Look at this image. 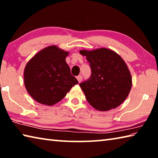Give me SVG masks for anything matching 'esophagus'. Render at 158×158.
<instances>
[{
  "label": "esophagus",
  "instance_id": "obj_1",
  "mask_svg": "<svg viewBox=\"0 0 158 158\" xmlns=\"http://www.w3.org/2000/svg\"><path fill=\"white\" fill-rule=\"evenodd\" d=\"M82 76L81 75H79L78 77H77V79L78 80V81H79V83H80V82H81V81H82Z\"/></svg>",
  "mask_w": 158,
  "mask_h": 158
}]
</instances>
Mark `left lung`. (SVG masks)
I'll use <instances>...</instances> for the list:
<instances>
[{
  "label": "left lung",
  "instance_id": "8db88e82",
  "mask_svg": "<svg viewBox=\"0 0 158 158\" xmlns=\"http://www.w3.org/2000/svg\"><path fill=\"white\" fill-rule=\"evenodd\" d=\"M79 53L86 56L91 68L90 78L79 84L90 105L101 111L121 105L130 92L132 79L121 56L107 48Z\"/></svg>",
  "mask_w": 158,
  "mask_h": 158
}]
</instances>
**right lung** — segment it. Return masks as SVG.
<instances>
[{"instance_id":"obj_1","label":"right lung","mask_w":158,"mask_h":158,"mask_svg":"<svg viewBox=\"0 0 158 158\" xmlns=\"http://www.w3.org/2000/svg\"><path fill=\"white\" fill-rule=\"evenodd\" d=\"M68 54L52 45L37 52L26 64L23 72L26 89L37 102L55 105L78 84L65 61Z\"/></svg>"}]
</instances>
